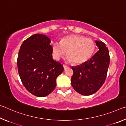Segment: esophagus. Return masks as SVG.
Instances as JSON below:
<instances>
[{"mask_svg": "<svg viewBox=\"0 0 126 126\" xmlns=\"http://www.w3.org/2000/svg\"><path fill=\"white\" fill-rule=\"evenodd\" d=\"M63 67H64V69H67V68H68V66H67L66 65H63Z\"/></svg>", "mask_w": 126, "mask_h": 126, "instance_id": "1", "label": "esophagus"}]
</instances>
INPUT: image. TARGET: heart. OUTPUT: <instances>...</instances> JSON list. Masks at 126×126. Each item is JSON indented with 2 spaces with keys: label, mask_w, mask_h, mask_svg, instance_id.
Returning a JSON list of instances; mask_svg holds the SVG:
<instances>
[{
  "label": "heart",
  "mask_w": 126,
  "mask_h": 126,
  "mask_svg": "<svg viewBox=\"0 0 126 126\" xmlns=\"http://www.w3.org/2000/svg\"><path fill=\"white\" fill-rule=\"evenodd\" d=\"M95 49L93 40L79 35L65 36L62 38L60 43L53 42L52 44V53L55 59L59 60L66 53L67 60L74 65L86 63L92 57Z\"/></svg>",
  "instance_id": "heart-1"
}]
</instances>
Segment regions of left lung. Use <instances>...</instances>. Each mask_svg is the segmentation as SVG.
Masks as SVG:
<instances>
[{
    "mask_svg": "<svg viewBox=\"0 0 126 126\" xmlns=\"http://www.w3.org/2000/svg\"><path fill=\"white\" fill-rule=\"evenodd\" d=\"M95 42L99 50L86 63L72 67V86L83 95L93 94L99 90L106 80L110 65L108 48L102 41Z\"/></svg>",
    "mask_w": 126,
    "mask_h": 126,
    "instance_id": "left-lung-1",
    "label": "left lung"
}]
</instances>
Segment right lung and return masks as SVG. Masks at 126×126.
Listing matches in <instances>:
<instances>
[{"label":"right lung","mask_w":126,"mask_h":126,"mask_svg":"<svg viewBox=\"0 0 126 126\" xmlns=\"http://www.w3.org/2000/svg\"><path fill=\"white\" fill-rule=\"evenodd\" d=\"M50 39L35 34L23 42L19 51L17 65L25 88L37 97H46L56 87L57 77L63 65L53 59Z\"/></svg>","instance_id":"add662e5"}]
</instances>
